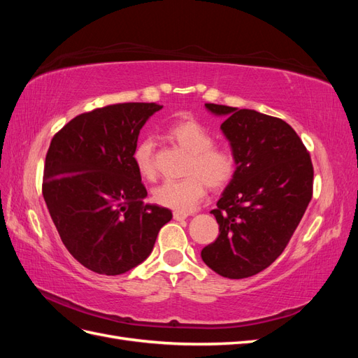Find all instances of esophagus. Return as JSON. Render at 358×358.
<instances>
[{"label":"esophagus","instance_id":"obj_1","mask_svg":"<svg viewBox=\"0 0 358 358\" xmlns=\"http://www.w3.org/2000/svg\"><path fill=\"white\" fill-rule=\"evenodd\" d=\"M173 218H175L176 221H183L188 218V213L185 212H173Z\"/></svg>","mask_w":358,"mask_h":358}]
</instances>
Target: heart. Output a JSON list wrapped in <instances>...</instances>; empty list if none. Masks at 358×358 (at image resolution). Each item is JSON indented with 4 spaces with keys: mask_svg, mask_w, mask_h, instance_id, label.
<instances>
[{
    "mask_svg": "<svg viewBox=\"0 0 358 358\" xmlns=\"http://www.w3.org/2000/svg\"><path fill=\"white\" fill-rule=\"evenodd\" d=\"M167 136L189 154L185 179L166 180L154 189V200L176 212H189L203 200L206 183L213 189L233 180L237 162L230 149L213 146V136L196 119H180L167 128ZM134 164L145 179H154V142L143 138L133 152Z\"/></svg>",
    "mask_w": 358,
    "mask_h": 358,
    "instance_id": "b5f03b06",
    "label": "heart"
}]
</instances>
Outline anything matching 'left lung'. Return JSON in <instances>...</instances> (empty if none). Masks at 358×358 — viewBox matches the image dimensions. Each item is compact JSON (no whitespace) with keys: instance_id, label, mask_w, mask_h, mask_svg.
I'll use <instances>...</instances> for the list:
<instances>
[{"instance_id":"obj_1","label":"left lung","mask_w":358,"mask_h":358,"mask_svg":"<svg viewBox=\"0 0 358 358\" xmlns=\"http://www.w3.org/2000/svg\"><path fill=\"white\" fill-rule=\"evenodd\" d=\"M224 116L221 129L237 169L216 203V241L203 262L224 278L242 279L282 254L312 199L313 167L305 145L285 121L251 109L204 104Z\"/></svg>"}]
</instances>
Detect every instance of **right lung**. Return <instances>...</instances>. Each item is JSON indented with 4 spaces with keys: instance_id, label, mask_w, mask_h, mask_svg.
<instances>
[{
    "instance_id": "right-lung-1",
    "label": "right lung",
    "mask_w": 358,
    "mask_h": 358,
    "mask_svg": "<svg viewBox=\"0 0 358 358\" xmlns=\"http://www.w3.org/2000/svg\"><path fill=\"white\" fill-rule=\"evenodd\" d=\"M162 106L112 104L82 113L53 136L43 197L62 243L86 268L115 276L152 252L171 210L146 204L134 164L140 129Z\"/></svg>"
}]
</instances>
